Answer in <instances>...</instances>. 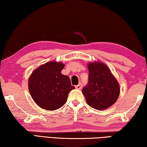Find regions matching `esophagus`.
I'll list each match as a JSON object with an SVG mask.
<instances>
[{
  "label": "esophagus",
  "mask_w": 147,
  "mask_h": 147,
  "mask_svg": "<svg viewBox=\"0 0 147 147\" xmlns=\"http://www.w3.org/2000/svg\"><path fill=\"white\" fill-rule=\"evenodd\" d=\"M75 88L77 89H81L82 88V84H78V85L75 86Z\"/></svg>",
  "instance_id": "34e87169"
}]
</instances>
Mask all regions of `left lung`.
<instances>
[{
  "label": "left lung",
  "mask_w": 147,
  "mask_h": 147,
  "mask_svg": "<svg viewBox=\"0 0 147 147\" xmlns=\"http://www.w3.org/2000/svg\"><path fill=\"white\" fill-rule=\"evenodd\" d=\"M89 83L82 89L87 103L98 110L109 108L115 102L120 93V86L115 77L105 63L89 62Z\"/></svg>",
  "instance_id": "8db88e82"
}]
</instances>
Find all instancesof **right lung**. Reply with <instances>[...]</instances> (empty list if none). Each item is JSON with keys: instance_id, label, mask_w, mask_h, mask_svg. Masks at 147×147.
<instances>
[{"instance_id": "right-lung-1", "label": "right lung", "mask_w": 147, "mask_h": 147, "mask_svg": "<svg viewBox=\"0 0 147 147\" xmlns=\"http://www.w3.org/2000/svg\"><path fill=\"white\" fill-rule=\"evenodd\" d=\"M65 65L49 61L32 72L28 89L32 99L40 108L49 111L60 108L66 103L69 93L74 89L68 76L61 73Z\"/></svg>"}]
</instances>
